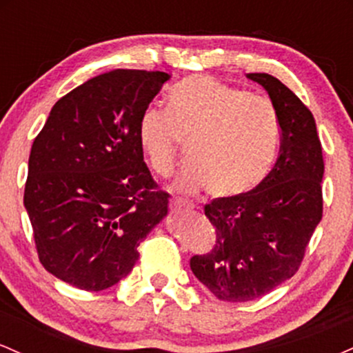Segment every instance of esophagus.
I'll use <instances>...</instances> for the list:
<instances>
[{"instance_id": "34e87169", "label": "esophagus", "mask_w": 353, "mask_h": 353, "mask_svg": "<svg viewBox=\"0 0 353 353\" xmlns=\"http://www.w3.org/2000/svg\"><path fill=\"white\" fill-rule=\"evenodd\" d=\"M171 208H172V210L174 212H189V210H192V205L190 204H185V202H182V201H172L171 202Z\"/></svg>"}]
</instances>
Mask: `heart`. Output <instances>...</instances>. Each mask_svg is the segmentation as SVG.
Masks as SVG:
<instances>
[{"instance_id": "1", "label": "heart", "mask_w": 353, "mask_h": 353, "mask_svg": "<svg viewBox=\"0 0 353 353\" xmlns=\"http://www.w3.org/2000/svg\"><path fill=\"white\" fill-rule=\"evenodd\" d=\"M188 163L171 189L194 196L204 189L230 199L257 188L272 168L281 143L277 109L267 98L210 76H190L168 94V109L149 106L137 121V141L159 176L171 174L179 141Z\"/></svg>"}]
</instances>
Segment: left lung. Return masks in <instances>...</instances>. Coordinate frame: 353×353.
I'll return each instance as SVG.
<instances>
[{"mask_svg":"<svg viewBox=\"0 0 353 353\" xmlns=\"http://www.w3.org/2000/svg\"><path fill=\"white\" fill-rule=\"evenodd\" d=\"M245 78L261 84L277 109L282 143L277 163L257 188L204 208L216 245L194 255L190 270L225 302L254 301L292 277L322 219L323 157L314 116L274 76Z\"/></svg>","mask_w":353,"mask_h":353,"instance_id":"1","label":"left lung"}]
</instances>
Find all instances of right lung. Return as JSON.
I'll return each mask as SVG.
<instances>
[{
    "label": "right lung",
    "mask_w": 353,
    "mask_h": 353,
    "mask_svg": "<svg viewBox=\"0 0 353 353\" xmlns=\"http://www.w3.org/2000/svg\"><path fill=\"white\" fill-rule=\"evenodd\" d=\"M171 76L114 70L51 109L28 163L24 208L48 272L83 290L117 283L168 216L137 141V121Z\"/></svg>",
    "instance_id": "1"
}]
</instances>
